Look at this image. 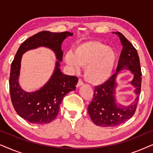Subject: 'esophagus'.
Segmentation results:
<instances>
[{
    "label": "esophagus",
    "instance_id": "obj_1",
    "mask_svg": "<svg viewBox=\"0 0 153 153\" xmlns=\"http://www.w3.org/2000/svg\"><path fill=\"white\" fill-rule=\"evenodd\" d=\"M83 82L82 81V80H81V79H79L78 83H77V84H76V87L78 88L79 86H81V85H83Z\"/></svg>",
    "mask_w": 153,
    "mask_h": 153
}]
</instances>
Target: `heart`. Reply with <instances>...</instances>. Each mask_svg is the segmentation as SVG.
I'll use <instances>...</instances> for the list:
<instances>
[{
	"label": "heart",
	"mask_w": 153,
	"mask_h": 153,
	"mask_svg": "<svg viewBox=\"0 0 153 153\" xmlns=\"http://www.w3.org/2000/svg\"><path fill=\"white\" fill-rule=\"evenodd\" d=\"M116 56L114 50L98 42H88L81 44L74 52L66 53L65 61L74 71L85 68V77L88 82L95 85L108 80L114 70Z\"/></svg>",
	"instance_id": "1"
}]
</instances>
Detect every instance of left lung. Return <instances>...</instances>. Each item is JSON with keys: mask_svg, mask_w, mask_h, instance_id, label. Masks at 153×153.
Listing matches in <instances>:
<instances>
[{"mask_svg": "<svg viewBox=\"0 0 153 153\" xmlns=\"http://www.w3.org/2000/svg\"><path fill=\"white\" fill-rule=\"evenodd\" d=\"M116 34L120 37L123 46L116 73L103 84L95 87L94 97L88 107L92 120L97 126L115 127L131 118L135 113L141 93V71L137 50L122 33L117 32ZM123 69H128L133 74L131 83L135 87L137 95L135 101L127 107L119 105L114 97L117 76Z\"/></svg>", "mask_w": 153, "mask_h": 153, "instance_id": "obj_1", "label": "left lung"}]
</instances>
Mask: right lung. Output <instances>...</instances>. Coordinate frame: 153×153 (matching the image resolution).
Here are the masks:
<instances>
[{"label": "right lung", "mask_w": 153, "mask_h": 153, "mask_svg": "<svg viewBox=\"0 0 153 153\" xmlns=\"http://www.w3.org/2000/svg\"><path fill=\"white\" fill-rule=\"evenodd\" d=\"M70 32L51 33L42 31L29 37L22 44L12 62L10 76V91L12 105L20 117L33 124H47L56 118L60 104L64 96L76 89L78 78L68 76L60 71V62L62 60V42ZM40 46L49 48L55 53L57 61L49 81L40 89L33 92H26L20 86V74L22 55L26 51Z\"/></svg>", "instance_id": "add662e5"}]
</instances>
